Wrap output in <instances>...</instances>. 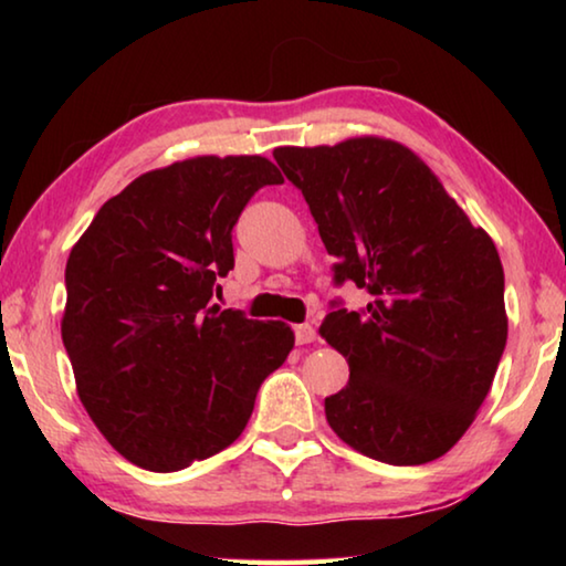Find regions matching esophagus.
Masks as SVG:
<instances>
[{
    "mask_svg": "<svg viewBox=\"0 0 566 566\" xmlns=\"http://www.w3.org/2000/svg\"><path fill=\"white\" fill-rule=\"evenodd\" d=\"M294 339L296 344H312L314 339H317V329L312 327V324H296L294 327Z\"/></svg>",
    "mask_w": 566,
    "mask_h": 566,
    "instance_id": "obj_1",
    "label": "esophagus"
}]
</instances>
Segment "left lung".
Instances as JSON below:
<instances>
[{
  "label": "left lung",
  "mask_w": 566,
  "mask_h": 566,
  "mask_svg": "<svg viewBox=\"0 0 566 566\" xmlns=\"http://www.w3.org/2000/svg\"><path fill=\"white\" fill-rule=\"evenodd\" d=\"M274 159L337 260L334 284L369 294L359 312L334 300L319 327L349 364L347 387L324 399L329 427L377 462L439 459L474 421L506 344L494 242L391 139L280 147Z\"/></svg>",
  "instance_id": "1"
}]
</instances>
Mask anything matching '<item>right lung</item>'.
Returning a JSON list of instances; mask_svg holds the SVG:
<instances>
[{"label":"right lung","mask_w":566,"mask_h":566,"mask_svg":"<svg viewBox=\"0 0 566 566\" xmlns=\"http://www.w3.org/2000/svg\"><path fill=\"white\" fill-rule=\"evenodd\" d=\"M282 181L256 155L175 161L104 202L72 247L62 342L84 409L132 464L179 472L222 452L292 352L284 322L209 304L239 214Z\"/></svg>","instance_id":"1"}]
</instances>
